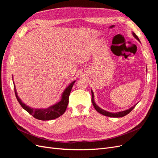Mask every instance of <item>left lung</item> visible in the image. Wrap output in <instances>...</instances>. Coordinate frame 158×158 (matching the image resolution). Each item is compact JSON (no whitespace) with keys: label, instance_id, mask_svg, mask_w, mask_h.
Here are the masks:
<instances>
[{"label":"left lung","instance_id":"8db88e82","mask_svg":"<svg viewBox=\"0 0 158 158\" xmlns=\"http://www.w3.org/2000/svg\"><path fill=\"white\" fill-rule=\"evenodd\" d=\"M132 34L133 37H135L136 40H138V41L140 42V40H139V39H138V36H137L133 31H132ZM146 72H147V69H146ZM91 91H92V103H93V106H94V108L95 109V110H96V111H97L98 113H99L100 114H103V115L107 116V117H117V118H118V117H124V116L127 115V114H128L129 113H130V112L132 111V110L135 107V106H136V104L138 103H136V104L135 105V106H133L132 107H131V108H129V109H127V110H125V111H118V112H109V111H106V110H104L103 109H102V108H101L100 107H99V106H98V105H97L96 103H95V100H94V92L92 91V89L91 90Z\"/></svg>","mask_w":158,"mask_h":158}]
</instances>
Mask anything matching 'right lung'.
I'll list each match as a JSON object with an SVG mask.
<instances>
[{
  "label": "right lung",
  "instance_id": "obj_1",
  "mask_svg": "<svg viewBox=\"0 0 158 158\" xmlns=\"http://www.w3.org/2000/svg\"><path fill=\"white\" fill-rule=\"evenodd\" d=\"M13 77V76H12ZM13 80V78H12ZM76 80H74L73 82H72L67 87L65 88V89L63 91V92L62 93L60 96V100L53 105H52L51 106L47 107V108H33L30 107V106H27L23 102H22V100L18 97V93L16 91V88L15 86V84L14 83V92H15L16 97L17 98V100L18 101L19 103L20 104L22 107L25 109L26 111L29 113L30 114L35 117L37 119L41 121H49L52 120L59 117L62 114H63L65 112L66 107H67L68 103H69V98L70 94V92L73 88V86L74 84L75 83Z\"/></svg>",
  "mask_w": 158,
  "mask_h": 158
}]
</instances>
